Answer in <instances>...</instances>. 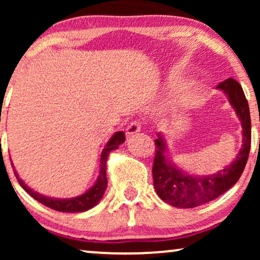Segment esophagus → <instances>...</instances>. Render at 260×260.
I'll return each instance as SVG.
<instances>
[{"mask_svg": "<svg viewBox=\"0 0 260 260\" xmlns=\"http://www.w3.org/2000/svg\"><path fill=\"white\" fill-rule=\"evenodd\" d=\"M141 131V124L138 122H133L129 124V126L126 127V136L127 137H131L134 136L135 134L140 133Z\"/></svg>", "mask_w": 260, "mask_h": 260, "instance_id": "1", "label": "esophagus"}]
</instances>
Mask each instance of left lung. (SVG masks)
I'll return each mask as SVG.
<instances>
[{
  "instance_id": "left-lung-1",
  "label": "left lung",
  "mask_w": 260,
  "mask_h": 260,
  "mask_svg": "<svg viewBox=\"0 0 260 260\" xmlns=\"http://www.w3.org/2000/svg\"><path fill=\"white\" fill-rule=\"evenodd\" d=\"M227 95L243 127V145L234 161L207 176L191 175L170 161L167 152V142L163 135L157 134L156 154L152 166V179L156 193L163 201L174 207L193 208L214 200L234 186L240 179L251 149V117L248 103L237 80L226 79L218 85Z\"/></svg>"
}]
</instances>
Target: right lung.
<instances>
[{
  "instance_id": "add662e5",
  "label": "right lung",
  "mask_w": 260,
  "mask_h": 260,
  "mask_svg": "<svg viewBox=\"0 0 260 260\" xmlns=\"http://www.w3.org/2000/svg\"><path fill=\"white\" fill-rule=\"evenodd\" d=\"M124 142H125V135H124L123 131H117V133L112 135V137L110 138L108 143H106L101 154V161H99L101 163H99V174L97 180H95L94 184L90 188V189L85 191L84 194L79 195V197L70 199H54L45 197V195L39 194L38 191H35L31 189L30 187H28L27 184L23 182L22 179L19 176L16 170H14V174H15L20 186L22 187L31 198L35 199V200L39 202H41L42 205L54 209V211L65 213H79L88 211V209L94 207V206L101 201V199L103 198V195H104L106 190V187H108V179H106V162H108L110 152L118 149L119 145L124 143Z\"/></svg>"
}]
</instances>
